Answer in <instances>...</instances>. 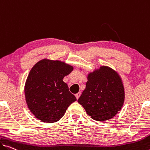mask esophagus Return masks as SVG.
Wrapping results in <instances>:
<instances>
[{
    "mask_svg": "<svg viewBox=\"0 0 150 150\" xmlns=\"http://www.w3.org/2000/svg\"><path fill=\"white\" fill-rule=\"evenodd\" d=\"M80 94H81V93H76L75 94V96H76V98L77 99H78L79 98V97H80Z\"/></svg>",
    "mask_w": 150,
    "mask_h": 150,
    "instance_id": "obj_1",
    "label": "esophagus"
}]
</instances>
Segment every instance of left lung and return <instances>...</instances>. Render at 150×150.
<instances>
[{"label": "left lung", "mask_w": 150, "mask_h": 150, "mask_svg": "<svg viewBox=\"0 0 150 150\" xmlns=\"http://www.w3.org/2000/svg\"><path fill=\"white\" fill-rule=\"evenodd\" d=\"M86 88L78 102L94 120L105 121L112 119L123 107L125 88L117 71L102 66L87 76Z\"/></svg>", "instance_id": "8db88e82"}]
</instances>
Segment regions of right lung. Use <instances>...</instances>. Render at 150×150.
Wrapping results in <instances>:
<instances>
[{
    "label": "right lung",
    "instance_id": "right-lung-1",
    "mask_svg": "<svg viewBox=\"0 0 150 150\" xmlns=\"http://www.w3.org/2000/svg\"><path fill=\"white\" fill-rule=\"evenodd\" d=\"M73 70V66L66 62L45 58L30 70L25 84V100L39 120L49 123L58 121L76 100L63 81Z\"/></svg>",
    "mask_w": 150,
    "mask_h": 150
}]
</instances>
